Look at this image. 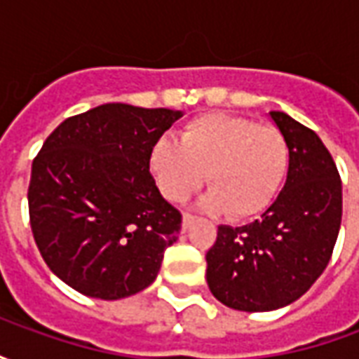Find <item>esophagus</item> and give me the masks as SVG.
<instances>
[{
    "label": "esophagus",
    "mask_w": 359,
    "mask_h": 359,
    "mask_svg": "<svg viewBox=\"0 0 359 359\" xmlns=\"http://www.w3.org/2000/svg\"><path fill=\"white\" fill-rule=\"evenodd\" d=\"M192 221H194V215H190V213H182V229H184V231L190 226Z\"/></svg>",
    "instance_id": "34e87169"
}]
</instances>
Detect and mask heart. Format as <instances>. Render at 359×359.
<instances>
[{"label": "heart", "instance_id": "b5f03b06", "mask_svg": "<svg viewBox=\"0 0 359 359\" xmlns=\"http://www.w3.org/2000/svg\"><path fill=\"white\" fill-rule=\"evenodd\" d=\"M290 148L275 126L229 113H205L188 121L179 142L157 138L148 167L157 190L169 202H184L202 187L203 172L211 190L202 205L225 210L233 221L262 215L283 188Z\"/></svg>", "mask_w": 359, "mask_h": 359}]
</instances>
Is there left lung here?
Segmentation results:
<instances>
[{"label":"left lung","instance_id":"obj_1","mask_svg":"<svg viewBox=\"0 0 359 359\" xmlns=\"http://www.w3.org/2000/svg\"><path fill=\"white\" fill-rule=\"evenodd\" d=\"M269 117L290 148L285 187L262 219L219 226L205 256L211 294L250 313L285 308L308 292L331 259L342 219V182L321 138L283 111Z\"/></svg>","mask_w":359,"mask_h":359}]
</instances>
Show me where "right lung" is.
Segmentation results:
<instances>
[{"mask_svg": "<svg viewBox=\"0 0 359 359\" xmlns=\"http://www.w3.org/2000/svg\"><path fill=\"white\" fill-rule=\"evenodd\" d=\"M182 111L105 103L65 118L32 163L36 246L76 292L121 300L156 280L182 217L149 175L151 144Z\"/></svg>", "mask_w": 359, "mask_h": 359, "instance_id": "add662e5", "label": "right lung"}]
</instances>
